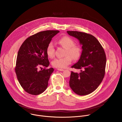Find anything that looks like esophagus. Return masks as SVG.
Here are the masks:
<instances>
[{
	"label": "esophagus",
	"instance_id": "1",
	"mask_svg": "<svg viewBox=\"0 0 122 122\" xmlns=\"http://www.w3.org/2000/svg\"><path fill=\"white\" fill-rule=\"evenodd\" d=\"M57 69L58 71H64V69H62V68H58Z\"/></svg>",
	"mask_w": 122,
	"mask_h": 122
}]
</instances>
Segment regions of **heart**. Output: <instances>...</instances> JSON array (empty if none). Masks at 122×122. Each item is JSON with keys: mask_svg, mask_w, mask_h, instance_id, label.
I'll use <instances>...</instances> for the list:
<instances>
[{"mask_svg": "<svg viewBox=\"0 0 122 122\" xmlns=\"http://www.w3.org/2000/svg\"><path fill=\"white\" fill-rule=\"evenodd\" d=\"M58 42L66 49L64 56L62 58H57L51 62L53 66L58 68H63L70 65L72 61L79 59L81 55V48L75 44L74 41L68 36H64L60 38ZM46 54L50 58H53L55 56V48L53 42H50L46 48Z\"/></svg>", "mask_w": 122, "mask_h": 122, "instance_id": "obj_1", "label": "heart"}]
</instances>
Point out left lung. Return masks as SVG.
Returning a JSON list of instances; mask_svg holds the SVG:
<instances>
[{
  "mask_svg": "<svg viewBox=\"0 0 122 122\" xmlns=\"http://www.w3.org/2000/svg\"><path fill=\"white\" fill-rule=\"evenodd\" d=\"M66 32L79 41L82 49L79 61L71 66L81 69V72L71 71L69 86L77 95H88L98 87L104 77L106 64L105 51L98 41L91 34L76 31Z\"/></svg>",
  "mask_w": 122,
  "mask_h": 122,
  "instance_id": "1",
  "label": "left lung"
}]
</instances>
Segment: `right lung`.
Wrapping results in <instances>:
<instances>
[{"label": "right lung", "mask_w": 122, "mask_h": 122, "mask_svg": "<svg viewBox=\"0 0 122 122\" xmlns=\"http://www.w3.org/2000/svg\"><path fill=\"white\" fill-rule=\"evenodd\" d=\"M59 32L58 30H46L37 33L27 38L19 50L15 71L21 86L29 94L40 95L47 88L54 69L45 68L50 64L46 48ZM41 66L45 68L40 71L38 67Z\"/></svg>", "instance_id": "1"}]
</instances>
